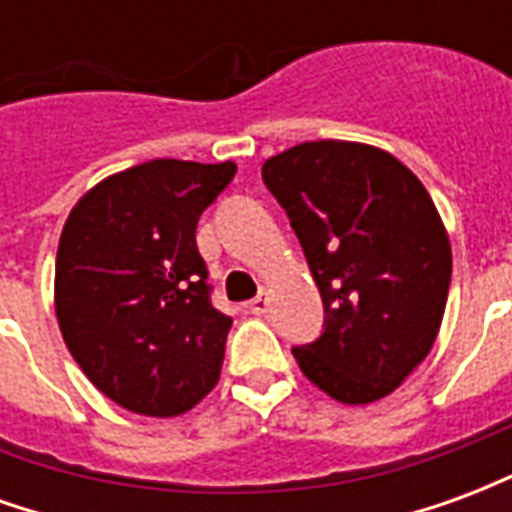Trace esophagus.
<instances>
[{"label": "esophagus", "mask_w": 512, "mask_h": 512, "mask_svg": "<svg viewBox=\"0 0 512 512\" xmlns=\"http://www.w3.org/2000/svg\"><path fill=\"white\" fill-rule=\"evenodd\" d=\"M268 307H271V301H268L266 293H260L257 299L249 301V312H255V315H266Z\"/></svg>", "instance_id": "34e87169"}]
</instances>
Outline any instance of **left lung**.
Wrapping results in <instances>:
<instances>
[{
	"label": "left lung",
	"instance_id": "8db88e82",
	"mask_svg": "<svg viewBox=\"0 0 512 512\" xmlns=\"http://www.w3.org/2000/svg\"><path fill=\"white\" fill-rule=\"evenodd\" d=\"M263 183L299 238L323 299V332L293 356L340 403L403 384L439 334L452 252L417 175L370 145L321 139L268 158Z\"/></svg>",
	"mask_w": 512,
	"mask_h": 512
}]
</instances>
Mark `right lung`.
Here are the masks:
<instances>
[{
  "label": "right lung",
  "instance_id": "1",
  "mask_svg": "<svg viewBox=\"0 0 512 512\" xmlns=\"http://www.w3.org/2000/svg\"><path fill=\"white\" fill-rule=\"evenodd\" d=\"M233 178V161L153 158L101 180L62 227V340L117 406L178 417L219 381L233 318L213 307L194 233Z\"/></svg>",
  "mask_w": 512,
  "mask_h": 512
}]
</instances>
